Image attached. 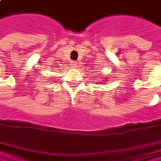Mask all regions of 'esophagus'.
<instances>
[{
    "instance_id": "esophagus-1",
    "label": "esophagus",
    "mask_w": 161,
    "mask_h": 161,
    "mask_svg": "<svg viewBox=\"0 0 161 161\" xmlns=\"http://www.w3.org/2000/svg\"><path fill=\"white\" fill-rule=\"evenodd\" d=\"M71 65H72L74 68H75V67H76V65H77V63H76L75 61H71Z\"/></svg>"
}]
</instances>
